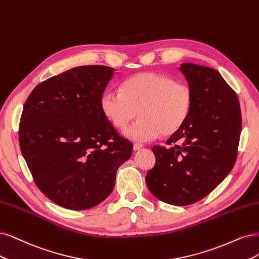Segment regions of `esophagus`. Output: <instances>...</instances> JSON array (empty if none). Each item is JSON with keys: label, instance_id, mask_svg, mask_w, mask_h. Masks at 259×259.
Returning <instances> with one entry per match:
<instances>
[{"label": "esophagus", "instance_id": "obj_1", "mask_svg": "<svg viewBox=\"0 0 259 259\" xmlns=\"http://www.w3.org/2000/svg\"><path fill=\"white\" fill-rule=\"evenodd\" d=\"M143 147H144V145L140 144V143H135V144H133V149H135V150H140Z\"/></svg>", "mask_w": 259, "mask_h": 259}]
</instances>
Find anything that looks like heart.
Here are the masks:
<instances>
[{"label": "heart", "instance_id": "heart-1", "mask_svg": "<svg viewBox=\"0 0 259 259\" xmlns=\"http://www.w3.org/2000/svg\"><path fill=\"white\" fill-rule=\"evenodd\" d=\"M192 102V92L187 84L155 72L131 76L122 83L121 93L105 91L100 101L105 117L117 129L126 128L140 115L124 130V136L137 142L177 132L188 119Z\"/></svg>", "mask_w": 259, "mask_h": 259}]
</instances>
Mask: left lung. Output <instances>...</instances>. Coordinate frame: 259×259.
Returning a JSON list of instances; mask_svg holds the SVG:
<instances>
[{"label": "left lung", "mask_w": 259, "mask_h": 259, "mask_svg": "<svg viewBox=\"0 0 259 259\" xmlns=\"http://www.w3.org/2000/svg\"><path fill=\"white\" fill-rule=\"evenodd\" d=\"M192 92V109L167 147L154 146L156 164L146 174L151 194L187 206L207 196L232 170L241 133L236 93L220 72L192 63L179 67Z\"/></svg>", "instance_id": "obj_1"}]
</instances>
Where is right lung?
<instances>
[{
	"mask_svg": "<svg viewBox=\"0 0 259 259\" xmlns=\"http://www.w3.org/2000/svg\"><path fill=\"white\" fill-rule=\"evenodd\" d=\"M115 69L80 66L38 84L26 99L19 143L36 186L71 210L97 206L114 189L132 143L120 137L101 109Z\"/></svg>",
	"mask_w": 259,
	"mask_h": 259,
	"instance_id": "add662e5",
	"label": "right lung"
}]
</instances>
